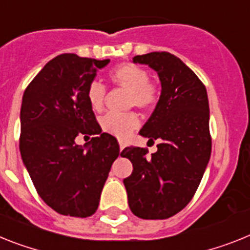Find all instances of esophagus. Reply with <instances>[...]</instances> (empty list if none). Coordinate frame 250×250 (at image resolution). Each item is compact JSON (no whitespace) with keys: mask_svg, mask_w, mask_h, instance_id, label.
Segmentation results:
<instances>
[{"mask_svg":"<svg viewBox=\"0 0 250 250\" xmlns=\"http://www.w3.org/2000/svg\"><path fill=\"white\" fill-rule=\"evenodd\" d=\"M125 142H123V141H119V150H123V148H125Z\"/></svg>","mask_w":250,"mask_h":250,"instance_id":"34e87169","label":"esophagus"}]
</instances>
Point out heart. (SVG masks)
Segmentation results:
<instances>
[{"mask_svg": "<svg viewBox=\"0 0 250 250\" xmlns=\"http://www.w3.org/2000/svg\"><path fill=\"white\" fill-rule=\"evenodd\" d=\"M109 81L117 87L128 90V106H137L142 110H150L156 105L159 91L154 83L148 80L147 71L135 63H121L113 67L108 73ZM86 98L94 112L104 108L106 87L100 81H91L86 90ZM140 125L138 115L133 112L119 114L108 113L100 119L103 131L117 138L125 140Z\"/></svg>", "mask_w": 250, "mask_h": 250, "instance_id": "b5f03b06", "label": "heart"}]
</instances>
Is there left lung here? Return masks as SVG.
Wrapping results in <instances>:
<instances>
[{
	"instance_id": "left-lung-1",
	"label": "left lung",
	"mask_w": 250,
	"mask_h": 250,
	"mask_svg": "<svg viewBox=\"0 0 250 250\" xmlns=\"http://www.w3.org/2000/svg\"><path fill=\"white\" fill-rule=\"evenodd\" d=\"M148 64L159 75L161 95L140 135L159 140L157 151L125 147L133 171L123 180L129 208L137 217H171L190 202L211 156L208 98L205 85L174 54L151 52L132 58Z\"/></svg>"
}]
</instances>
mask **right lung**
Instances as JSON below:
<instances>
[{
	"label": "right lung",
	"mask_w": 250,
	"mask_h": 250,
	"mask_svg": "<svg viewBox=\"0 0 250 250\" xmlns=\"http://www.w3.org/2000/svg\"><path fill=\"white\" fill-rule=\"evenodd\" d=\"M109 60L60 54L33 79L22 96L20 154L42 200L75 217L95 213L118 141L102 132L86 98L98 68ZM95 135L83 146L77 135Z\"/></svg>",
	"instance_id": "add662e5"
}]
</instances>
